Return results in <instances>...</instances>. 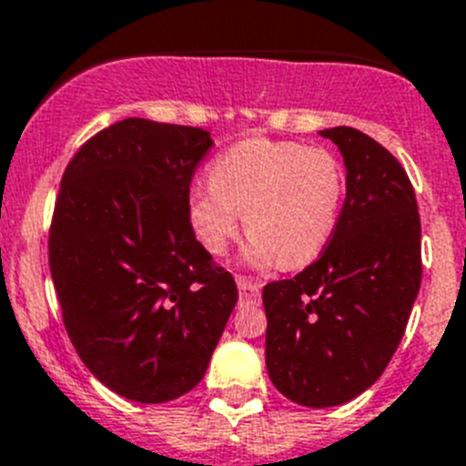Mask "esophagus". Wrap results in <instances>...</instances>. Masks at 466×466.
<instances>
[{
  "instance_id": "obj_1",
  "label": "esophagus",
  "mask_w": 466,
  "mask_h": 466,
  "mask_svg": "<svg viewBox=\"0 0 466 466\" xmlns=\"http://www.w3.org/2000/svg\"><path fill=\"white\" fill-rule=\"evenodd\" d=\"M238 285V294H241V301L248 303H258L259 301V292H262V285L250 278H237Z\"/></svg>"
}]
</instances>
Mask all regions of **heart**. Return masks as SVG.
<instances>
[{
	"mask_svg": "<svg viewBox=\"0 0 466 466\" xmlns=\"http://www.w3.org/2000/svg\"><path fill=\"white\" fill-rule=\"evenodd\" d=\"M208 184L188 198L190 228L208 253L228 250L243 216L248 258L299 268L331 238L345 172L324 147L248 137L213 160Z\"/></svg>",
	"mask_w": 466,
	"mask_h": 466,
	"instance_id": "b5f03b06",
	"label": "heart"
}]
</instances>
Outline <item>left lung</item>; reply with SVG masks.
Returning a JSON list of instances; mask_svg holds the SVG:
<instances>
[{"mask_svg":"<svg viewBox=\"0 0 466 466\" xmlns=\"http://www.w3.org/2000/svg\"><path fill=\"white\" fill-rule=\"evenodd\" d=\"M319 135L345 160L340 218L317 262L262 292L268 377L285 398L315 410L350 402L380 380L423 271L419 204L398 158L350 126Z\"/></svg>","mask_w":466,"mask_h":466,"instance_id":"1","label":"left lung"}]
</instances>
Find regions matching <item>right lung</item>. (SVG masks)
Instances as JSON below:
<instances>
[{
  "label": "right lung",
  "instance_id": "obj_1",
  "mask_svg": "<svg viewBox=\"0 0 466 466\" xmlns=\"http://www.w3.org/2000/svg\"><path fill=\"white\" fill-rule=\"evenodd\" d=\"M211 133L116 121L77 149L62 177L47 258L82 363L121 398L169 402L202 381L237 306L188 220L190 181Z\"/></svg>",
  "mask_w": 466,
  "mask_h": 466
}]
</instances>
